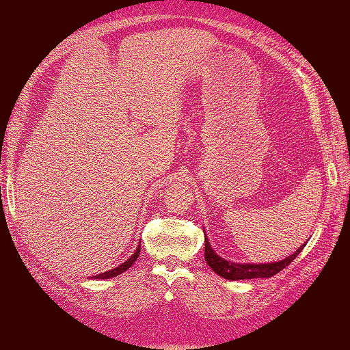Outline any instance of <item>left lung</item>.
I'll return each mask as SVG.
<instances>
[{"label": "left lung", "instance_id": "left-lung-1", "mask_svg": "<svg viewBox=\"0 0 350 350\" xmlns=\"http://www.w3.org/2000/svg\"><path fill=\"white\" fill-rule=\"evenodd\" d=\"M304 246H301L297 251L286 257L280 262L275 263H265V265H240V263H232L227 260L221 258L219 255H216L215 251L210 246L208 240H205V262L208 263L216 274L224 277L229 280H243V279H255V277H273L277 273H280L282 269L286 268L293 260L297 257V254L301 252Z\"/></svg>", "mask_w": 350, "mask_h": 350}]
</instances>
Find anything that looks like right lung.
I'll use <instances>...</instances> for the list:
<instances>
[{
    "mask_svg": "<svg viewBox=\"0 0 350 350\" xmlns=\"http://www.w3.org/2000/svg\"><path fill=\"white\" fill-rule=\"evenodd\" d=\"M140 251H142V247L138 246V247H137V251H135V254L132 255V257H131L129 260H126V262H124L123 265L116 266V268L110 269V271H105V273H103V274H98V275H95V279H110V277H115V275H120L121 273H124L126 269H129L131 266L135 263V260L138 258V254H140Z\"/></svg>",
    "mask_w": 350,
    "mask_h": 350,
    "instance_id": "add662e5",
    "label": "right lung"
}]
</instances>
